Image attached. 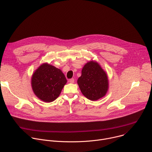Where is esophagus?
I'll list each match as a JSON object with an SVG mask.
<instances>
[{
    "label": "esophagus",
    "mask_w": 152,
    "mask_h": 152,
    "mask_svg": "<svg viewBox=\"0 0 152 152\" xmlns=\"http://www.w3.org/2000/svg\"><path fill=\"white\" fill-rule=\"evenodd\" d=\"M74 82H75V79H70L69 80V82L71 83H74Z\"/></svg>",
    "instance_id": "34e87169"
}]
</instances>
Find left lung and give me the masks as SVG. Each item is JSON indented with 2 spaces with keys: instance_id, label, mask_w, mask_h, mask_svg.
<instances>
[{
  "instance_id": "obj_1",
  "label": "left lung",
  "mask_w": 152,
  "mask_h": 152,
  "mask_svg": "<svg viewBox=\"0 0 152 152\" xmlns=\"http://www.w3.org/2000/svg\"><path fill=\"white\" fill-rule=\"evenodd\" d=\"M77 82L82 94L93 101L104 97L109 89L107 73L95 61L84 65Z\"/></svg>"
}]
</instances>
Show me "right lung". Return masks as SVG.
Returning a JSON list of instances; mask_svg holds the SVG:
<instances>
[{
	"label": "right lung",
	"instance_id": "1",
	"mask_svg": "<svg viewBox=\"0 0 152 152\" xmlns=\"http://www.w3.org/2000/svg\"><path fill=\"white\" fill-rule=\"evenodd\" d=\"M67 82L60 69L47 62L39 66L31 77L33 92L45 102H52L57 99Z\"/></svg>",
	"mask_w": 152,
	"mask_h": 152
}]
</instances>
